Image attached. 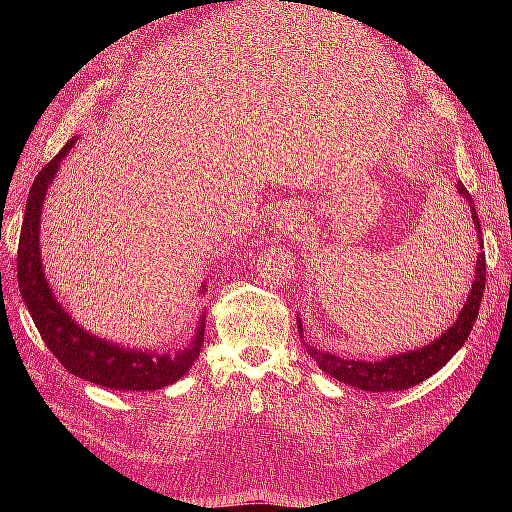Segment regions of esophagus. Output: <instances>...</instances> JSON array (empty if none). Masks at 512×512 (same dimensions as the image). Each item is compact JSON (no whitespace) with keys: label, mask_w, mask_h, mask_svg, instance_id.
<instances>
[{"label":"esophagus","mask_w":512,"mask_h":512,"mask_svg":"<svg viewBox=\"0 0 512 512\" xmlns=\"http://www.w3.org/2000/svg\"><path fill=\"white\" fill-rule=\"evenodd\" d=\"M269 222H271V230H275L277 235H292V232L299 228V222H301L299 207L292 203L277 205L269 213Z\"/></svg>","instance_id":"esophagus-1"}]
</instances>
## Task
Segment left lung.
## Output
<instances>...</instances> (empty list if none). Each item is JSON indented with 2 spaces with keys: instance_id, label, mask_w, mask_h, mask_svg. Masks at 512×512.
Segmentation results:
<instances>
[{
  "instance_id": "1",
  "label": "left lung",
  "mask_w": 512,
  "mask_h": 512,
  "mask_svg": "<svg viewBox=\"0 0 512 512\" xmlns=\"http://www.w3.org/2000/svg\"><path fill=\"white\" fill-rule=\"evenodd\" d=\"M457 192L470 207L472 224H474L476 241H478L472 288H470L466 303H463V307H461L457 320L440 337H436L433 342H429L423 348L389 354L378 361H354V359H344V356H337L333 352L309 346L307 339H303V322L297 316L301 342H303L307 354L318 363V367L324 371V374H329L331 378L344 382V384H350V386H354V389L367 391V393L404 391L418 382L427 380L429 376L436 374V371H440L448 361L453 359L455 352L463 344H466V339H468L474 322H476V316H478L480 301H483L485 280H487V271H485L487 262H485V252H483L485 250L483 230H480L474 200H472L470 192L463 188L461 181H457Z\"/></svg>"
}]
</instances>
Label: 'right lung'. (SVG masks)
I'll return each mask as SVG.
<instances>
[{"label":"right lung","mask_w":512,"mask_h":512,"mask_svg":"<svg viewBox=\"0 0 512 512\" xmlns=\"http://www.w3.org/2000/svg\"><path fill=\"white\" fill-rule=\"evenodd\" d=\"M76 141H79V136H72L61 147L57 156L40 170L32 190H29L17 256L21 297L29 314H32L44 344L49 346L57 361L70 374L115 391L164 389V386L188 374L192 363L198 359L205 339V312L200 314L192 342L185 348L175 352L126 348L117 342H106L98 335H91L79 322H74V318L61 307L49 280H46L40 252V215L46 192H49L61 162H64ZM200 288L205 294V282L200 284Z\"/></svg>","instance_id":"1"}]
</instances>
